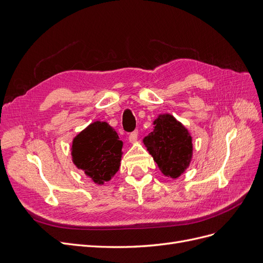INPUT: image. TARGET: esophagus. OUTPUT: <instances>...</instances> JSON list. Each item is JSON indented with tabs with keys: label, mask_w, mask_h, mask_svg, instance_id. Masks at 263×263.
Listing matches in <instances>:
<instances>
[{
	"label": "esophagus",
	"mask_w": 263,
	"mask_h": 263,
	"mask_svg": "<svg viewBox=\"0 0 263 263\" xmlns=\"http://www.w3.org/2000/svg\"><path fill=\"white\" fill-rule=\"evenodd\" d=\"M137 138H138V132L137 130H134L129 134V137H128L129 142H135L137 140Z\"/></svg>",
	"instance_id": "esophagus-1"
}]
</instances>
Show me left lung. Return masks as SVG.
<instances>
[{
	"mask_svg": "<svg viewBox=\"0 0 263 263\" xmlns=\"http://www.w3.org/2000/svg\"><path fill=\"white\" fill-rule=\"evenodd\" d=\"M154 125V132L144 138V144L164 176L177 179L192 159V137L170 114L159 115Z\"/></svg>",
	"mask_w": 263,
	"mask_h": 263,
	"instance_id": "obj_1",
	"label": "left lung"
}]
</instances>
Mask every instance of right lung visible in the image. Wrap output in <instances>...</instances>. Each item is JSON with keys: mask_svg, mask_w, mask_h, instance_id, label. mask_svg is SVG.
Instances as JSON below:
<instances>
[{"mask_svg": "<svg viewBox=\"0 0 263 263\" xmlns=\"http://www.w3.org/2000/svg\"><path fill=\"white\" fill-rule=\"evenodd\" d=\"M123 141L105 122H94L77 135L72 161L97 184L109 181L121 165Z\"/></svg>", "mask_w": 263, "mask_h": 263, "instance_id": "1", "label": "right lung"}]
</instances>
